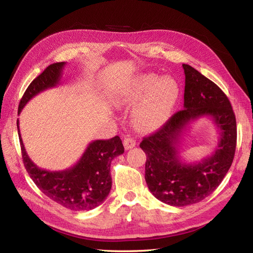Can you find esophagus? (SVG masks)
<instances>
[{
  "label": "esophagus",
  "mask_w": 253,
  "mask_h": 253,
  "mask_svg": "<svg viewBox=\"0 0 253 253\" xmlns=\"http://www.w3.org/2000/svg\"><path fill=\"white\" fill-rule=\"evenodd\" d=\"M124 145H125V149L126 150H129V149H133L135 145H136V140L134 138H132L131 136L126 135L124 139Z\"/></svg>",
  "instance_id": "1"
}]
</instances>
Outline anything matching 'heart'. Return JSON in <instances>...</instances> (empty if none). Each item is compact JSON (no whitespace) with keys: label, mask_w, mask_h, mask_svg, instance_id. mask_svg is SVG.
<instances>
[{"label":"heart","mask_w":253,"mask_h":253,"mask_svg":"<svg viewBox=\"0 0 253 253\" xmlns=\"http://www.w3.org/2000/svg\"><path fill=\"white\" fill-rule=\"evenodd\" d=\"M178 96L179 86L173 78L141 75L121 87L114 100L122 106L137 103L132 113L133 124L140 129H152L169 118Z\"/></svg>","instance_id":"b5f03b06"}]
</instances>
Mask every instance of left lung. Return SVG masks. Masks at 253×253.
<instances>
[{
  "label": "left lung",
  "mask_w": 253,
  "mask_h": 253,
  "mask_svg": "<svg viewBox=\"0 0 253 253\" xmlns=\"http://www.w3.org/2000/svg\"><path fill=\"white\" fill-rule=\"evenodd\" d=\"M182 67L183 109L140 142L147 155L144 178L149 190L157 200L174 207L193 205L209 196L230 169L236 147L235 115L224 91L192 66ZM206 116L220 129L218 148L202 162L187 164L179 154L181 136L191 122Z\"/></svg>",
  "instance_id": "1"
}]
</instances>
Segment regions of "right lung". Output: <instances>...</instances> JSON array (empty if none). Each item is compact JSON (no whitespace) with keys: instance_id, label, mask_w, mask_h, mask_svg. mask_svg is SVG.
I'll return each instance as SVG.
<instances>
[{"instance_id":"1","label":"right lung","mask_w":253,"mask_h":253,"mask_svg":"<svg viewBox=\"0 0 253 253\" xmlns=\"http://www.w3.org/2000/svg\"><path fill=\"white\" fill-rule=\"evenodd\" d=\"M65 64V62L50 64L33 80L21 99L18 114L36 95L58 85ZM17 126L23 163L30 178L42 193L73 211H88L105 201L112 188L111 163L115 157L125 152L119 136L108 140L91 141L77 164L70 169L47 171L40 169L29 158L21 138L19 119Z\"/></svg>"}]
</instances>
